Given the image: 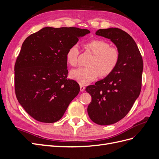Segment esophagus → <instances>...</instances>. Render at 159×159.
Here are the masks:
<instances>
[{
  "label": "esophagus",
  "mask_w": 159,
  "mask_h": 159,
  "mask_svg": "<svg viewBox=\"0 0 159 159\" xmlns=\"http://www.w3.org/2000/svg\"><path fill=\"white\" fill-rule=\"evenodd\" d=\"M85 85H84L82 84H80V91H84L85 90Z\"/></svg>",
  "instance_id": "esophagus-1"
}]
</instances>
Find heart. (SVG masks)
<instances>
[{"label": "heart", "mask_w": 159, "mask_h": 159, "mask_svg": "<svg viewBox=\"0 0 159 159\" xmlns=\"http://www.w3.org/2000/svg\"><path fill=\"white\" fill-rule=\"evenodd\" d=\"M86 50L89 51L92 57L88 62V67L80 68L71 71L70 76L78 83L88 84L95 80L99 75L101 78L107 77L117 68L121 57V53L116 46L102 39H93L84 44ZM79 50L76 46H72L66 54V61L71 66L78 64Z\"/></svg>", "instance_id": "b5f03b06"}]
</instances>
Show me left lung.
Wrapping results in <instances>:
<instances>
[{
    "label": "left lung",
    "mask_w": 159,
    "mask_h": 159,
    "mask_svg": "<svg viewBox=\"0 0 159 159\" xmlns=\"http://www.w3.org/2000/svg\"><path fill=\"white\" fill-rule=\"evenodd\" d=\"M95 34L110 39L121 53L113 73L85 88L91 96L88 107L89 118L100 125H107L125 117L139 97L143 61L135 42L126 32L111 28L99 29Z\"/></svg>",
    "instance_id": "obj_1"
}]
</instances>
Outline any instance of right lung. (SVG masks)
<instances>
[{"instance_id":"obj_1","label":"right lung","mask_w":159,"mask_h":159,"mask_svg":"<svg viewBox=\"0 0 159 159\" xmlns=\"http://www.w3.org/2000/svg\"><path fill=\"white\" fill-rule=\"evenodd\" d=\"M89 33L75 27H45L24 41L14 65V89L19 103L36 121H57L79 93L78 82L67 78L66 54Z\"/></svg>"}]
</instances>
